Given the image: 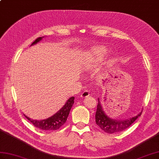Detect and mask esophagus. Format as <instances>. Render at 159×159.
Segmentation results:
<instances>
[{"label":"esophagus","mask_w":159,"mask_h":159,"mask_svg":"<svg viewBox=\"0 0 159 159\" xmlns=\"http://www.w3.org/2000/svg\"><path fill=\"white\" fill-rule=\"evenodd\" d=\"M89 95V92L88 90H84L82 94H81V97H83V98H85V97H87V96H88Z\"/></svg>","instance_id":"1"}]
</instances>
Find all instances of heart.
I'll list each match as a JSON object with an SVG mask.
<instances>
[{"mask_svg":"<svg viewBox=\"0 0 159 159\" xmlns=\"http://www.w3.org/2000/svg\"><path fill=\"white\" fill-rule=\"evenodd\" d=\"M106 52V49L103 47H98L95 48L90 55V63H88L89 67H93L95 65L98 64L102 59Z\"/></svg>","mask_w":159,"mask_h":159,"instance_id":"obj_1","label":"heart"}]
</instances>
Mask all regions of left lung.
<instances>
[{"instance_id":"left-lung-1","label":"left lung","mask_w":159,"mask_h":159,"mask_svg":"<svg viewBox=\"0 0 159 159\" xmlns=\"http://www.w3.org/2000/svg\"><path fill=\"white\" fill-rule=\"evenodd\" d=\"M97 104V109L96 112V123L100 129L108 134H115L126 129L131 125L134 122L142 115V112L135 117H131L128 119L117 121L115 119H112L107 117L102 109L101 104L99 100Z\"/></svg>"}]
</instances>
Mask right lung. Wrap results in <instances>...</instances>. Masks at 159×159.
<instances>
[{
	"mask_svg": "<svg viewBox=\"0 0 159 159\" xmlns=\"http://www.w3.org/2000/svg\"><path fill=\"white\" fill-rule=\"evenodd\" d=\"M42 38L44 37H39L34 42H32V45L36 44L37 42L40 41ZM73 103H74V97L72 96L65 103V105L61 108V109L55 113L52 117H50L46 119L41 120H33L30 119L28 117L25 116L27 119H28L29 121L32 123V124L40 129H42L43 131H53L57 130L59 129L60 127L63 125L65 122L67 121V119L68 117V115L69 114V112L71 109Z\"/></svg>",
	"mask_w": 159,
	"mask_h": 159,
	"instance_id": "obj_1",
	"label": "right lung"
}]
</instances>
